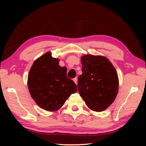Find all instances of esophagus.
Returning a JSON list of instances; mask_svg holds the SVG:
<instances>
[{"mask_svg": "<svg viewBox=\"0 0 146 146\" xmlns=\"http://www.w3.org/2000/svg\"><path fill=\"white\" fill-rule=\"evenodd\" d=\"M77 77H75V78H73V81H74V82H75L76 84H77Z\"/></svg>", "mask_w": 146, "mask_h": 146, "instance_id": "34e87169", "label": "esophagus"}]
</instances>
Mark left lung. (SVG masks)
<instances>
[{
  "label": "left lung",
  "mask_w": 146,
  "mask_h": 146,
  "mask_svg": "<svg viewBox=\"0 0 146 146\" xmlns=\"http://www.w3.org/2000/svg\"><path fill=\"white\" fill-rule=\"evenodd\" d=\"M82 74L78 78V90L86 104L94 111H102L114 102L118 78L114 66L103 56L81 57Z\"/></svg>",
  "instance_id": "8db88e82"
}]
</instances>
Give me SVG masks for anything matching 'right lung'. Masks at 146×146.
I'll list each match as a JSON object with an SVG mask.
<instances>
[{"label": "right lung", "mask_w": 146, "mask_h": 146, "mask_svg": "<svg viewBox=\"0 0 146 146\" xmlns=\"http://www.w3.org/2000/svg\"><path fill=\"white\" fill-rule=\"evenodd\" d=\"M28 86L39 107L55 111L77 91L75 82L67 77V68L59 66L58 58L47 52L34 62L29 70Z\"/></svg>", "instance_id": "1"}]
</instances>
